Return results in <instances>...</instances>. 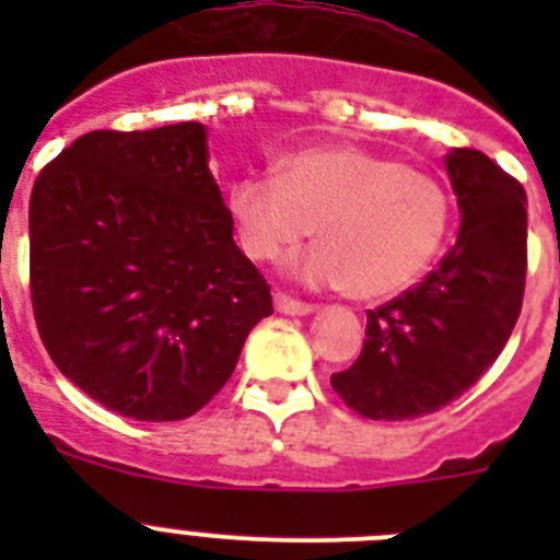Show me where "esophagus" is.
Here are the masks:
<instances>
[{
    "label": "esophagus",
    "mask_w": 560,
    "mask_h": 560,
    "mask_svg": "<svg viewBox=\"0 0 560 560\" xmlns=\"http://www.w3.org/2000/svg\"><path fill=\"white\" fill-rule=\"evenodd\" d=\"M275 308L280 311V314L305 316V314H311V311H314V305L303 303V300H294V296L280 294V291H277V294H275Z\"/></svg>",
    "instance_id": "1"
}]
</instances>
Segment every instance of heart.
Wrapping results in <instances>:
<instances>
[{
  "mask_svg": "<svg viewBox=\"0 0 560 560\" xmlns=\"http://www.w3.org/2000/svg\"><path fill=\"white\" fill-rule=\"evenodd\" d=\"M230 215L246 255L280 260L319 232L323 244L291 260L305 285H348L378 300L415 283L448 230L443 187L398 160L355 145L291 153L283 173H249L230 187Z\"/></svg>",
  "mask_w": 560,
  "mask_h": 560,
  "instance_id": "1",
  "label": "heart"
}]
</instances>
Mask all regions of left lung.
<instances>
[{"label":"left lung","instance_id":"1","mask_svg":"<svg viewBox=\"0 0 560 560\" xmlns=\"http://www.w3.org/2000/svg\"><path fill=\"white\" fill-rule=\"evenodd\" d=\"M457 244L423 283L368 311V339L330 384L370 420L432 415L491 368L513 334L527 275L524 187L474 148H454Z\"/></svg>","mask_w":560,"mask_h":560}]
</instances>
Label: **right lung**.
<instances>
[{
	"instance_id": "right-lung-1",
	"label": "right lung",
	"mask_w": 560,
	"mask_h": 560,
	"mask_svg": "<svg viewBox=\"0 0 560 560\" xmlns=\"http://www.w3.org/2000/svg\"><path fill=\"white\" fill-rule=\"evenodd\" d=\"M30 296L56 368L112 412L185 420L271 314L232 241L201 122L89 131L30 196Z\"/></svg>"
}]
</instances>
